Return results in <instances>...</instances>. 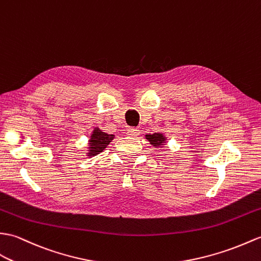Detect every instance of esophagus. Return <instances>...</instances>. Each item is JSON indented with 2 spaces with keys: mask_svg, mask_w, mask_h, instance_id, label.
<instances>
[{
  "mask_svg": "<svg viewBox=\"0 0 261 261\" xmlns=\"http://www.w3.org/2000/svg\"><path fill=\"white\" fill-rule=\"evenodd\" d=\"M126 133H128L129 137H138L139 135H140V130H139L138 128H130Z\"/></svg>",
  "mask_w": 261,
  "mask_h": 261,
  "instance_id": "obj_1",
  "label": "esophagus"
}]
</instances>
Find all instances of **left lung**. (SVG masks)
<instances>
[{
	"mask_svg": "<svg viewBox=\"0 0 261 261\" xmlns=\"http://www.w3.org/2000/svg\"><path fill=\"white\" fill-rule=\"evenodd\" d=\"M145 139L155 148H163V145L166 144L167 141V138L161 132H155L152 133V135L149 133V135H145Z\"/></svg>",
	"mask_w": 261,
	"mask_h": 261,
	"instance_id": "8db88e82",
	"label": "left lung"
}]
</instances>
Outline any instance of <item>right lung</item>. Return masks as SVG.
<instances>
[{"mask_svg": "<svg viewBox=\"0 0 261 261\" xmlns=\"http://www.w3.org/2000/svg\"><path fill=\"white\" fill-rule=\"evenodd\" d=\"M114 139V135H108V133L103 132L99 128H94L89 139V147H88V153L87 155L89 158L94 156L96 154L101 153L105 150L109 143H110Z\"/></svg>", "mask_w": 261, "mask_h": 261, "instance_id": "obj_1", "label": "right lung"}]
</instances>
